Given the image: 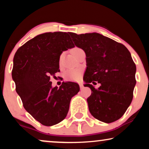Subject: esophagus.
Instances as JSON below:
<instances>
[{"label": "esophagus", "mask_w": 149, "mask_h": 149, "mask_svg": "<svg viewBox=\"0 0 149 149\" xmlns=\"http://www.w3.org/2000/svg\"><path fill=\"white\" fill-rule=\"evenodd\" d=\"M79 87H80V89H82L83 88V83H79Z\"/></svg>", "instance_id": "obj_1"}]
</instances>
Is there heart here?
I'll use <instances>...</instances> for the list:
<instances>
[{
	"instance_id": "heart-1",
	"label": "heart",
	"mask_w": 149,
	"mask_h": 149,
	"mask_svg": "<svg viewBox=\"0 0 149 149\" xmlns=\"http://www.w3.org/2000/svg\"><path fill=\"white\" fill-rule=\"evenodd\" d=\"M81 49L80 48L78 47H74L73 48L72 51V54L75 56L77 55V53H78L79 51ZM62 59V55H61L60 57V62H61ZM66 77L68 80L74 81H77L80 80L81 79V71L79 70H76V69H72V70H69L66 73Z\"/></svg>"
}]
</instances>
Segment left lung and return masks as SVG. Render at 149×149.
I'll list each match as a JSON object with an SVG mask.
<instances>
[{
	"label": "left lung",
	"mask_w": 149,
	"mask_h": 149,
	"mask_svg": "<svg viewBox=\"0 0 149 149\" xmlns=\"http://www.w3.org/2000/svg\"><path fill=\"white\" fill-rule=\"evenodd\" d=\"M74 45L86 55L85 86L91 94L87 101L91 115L109 123L124 115L133 99L136 67L123 44L100 34L70 33ZM84 79V77H83ZM101 84L95 89L90 83Z\"/></svg>",
	"instance_id": "left-lung-1"
}]
</instances>
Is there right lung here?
Listing matches in <instances>:
<instances>
[{
    "label": "right lung",
    "mask_w": 149,
    "mask_h": 149,
    "mask_svg": "<svg viewBox=\"0 0 149 149\" xmlns=\"http://www.w3.org/2000/svg\"><path fill=\"white\" fill-rule=\"evenodd\" d=\"M66 32H46L32 38L16 52L12 78L26 111L42 125L52 126L65 119L71 98L79 91L76 83L52 87V77L60 71L64 51L74 47Z\"/></svg>",
    "instance_id": "1"
}]
</instances>
